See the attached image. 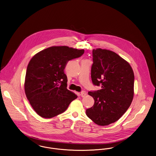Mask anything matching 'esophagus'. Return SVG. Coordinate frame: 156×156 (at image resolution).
Returning <instances> with one entry per match:
<instances>
[{
    "instance_id": "1",
    "label": "esophagus",
    "mask_w": 156,
    "mask_h": 156,
    "mask_svg": "<svg viewBox=\"0 0 156 156\" xmlns=\"http://www.w3.org/2000/svg\"><path fill=\"white\" fill-rule=\"evenodd\" d=\"M86 95H87V93L86 91H81V93H80V95H81V97H85Z\"/></svg>"
}]
</instances>
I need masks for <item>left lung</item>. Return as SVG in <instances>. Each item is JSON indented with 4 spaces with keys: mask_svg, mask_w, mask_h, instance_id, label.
<instances>
[{
    "mask_svg": "<svg viewBox=\"0 0 156 156\" xmlns=\"http://www.w3.org/2000/svg\"><path fill=\"white\" fill-rule=\"evenodd\" d=\"M93 56L91 79L102 88L88 92L94 104L86 113L97 125L106 126L117 121L130 107L134 95L135 76L129 63L112 51L94 49Z\"/></svg>",
    "mask_w": 156,
    "mask_h": 156,
    "instance_id": "8db88e82",
    "label": "left lung"
}]
</instances>
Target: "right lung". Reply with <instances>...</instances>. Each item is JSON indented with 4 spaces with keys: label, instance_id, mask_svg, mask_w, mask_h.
Wrapping results in <instances>:
<instances>
[{
    "label": "right lung",
    "instance_id": "obj_1",
    "mask_svg": "<svg viewBox=\"0 0 156 156\" xmlns=\"http://www.w3.org/2000/svg\"><path fill=\"white\" fill-rule=\"evenodd\" d=\"M84 49L53 46L34 55L27 66L24 90L35 112L51 118L63 112L77 96L67 88L64 69L68 62L79 58Z\"/></svg>",
    "mask_w": 156,
    "mask_h": 156
}]
</instances>
